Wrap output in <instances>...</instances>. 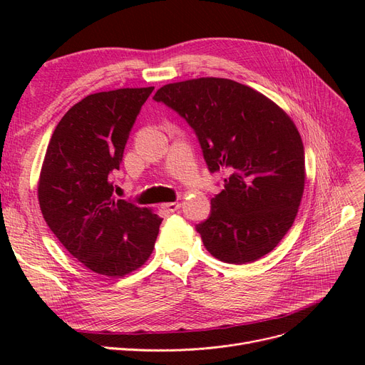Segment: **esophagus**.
<instances>
[{"instance_id":"1","label":"esophagus","mask_w":365,"mask_h":365,"mask_svg":"<svg viewBox=\"0 0 365 365\" xmlns=\"http://www.w3.org/2000/svg\"><path fill=\"white\" fill-rule=\"evenodd\" d=\"M181 207V204L180 202H169V204H163V208L165 210V212H169V213H173V212H176V210H178Z\"/></svg>"}]
</instances>
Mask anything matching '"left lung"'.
Instances as JSON below:
<instances>
[{"label": "left lung", "mask_w": 365, "mask_h": 365, "mask_svg": "<svg viewBox=\"0 0 365 365\" xmlns=\"http://www.w3.org/2000/svg\"><path fill=\"white\" fill-rule=\"evenodd\" d=\"M181 115L224 190L195 228L213 257L251 263L277 247L304 190V148L283 109L252 88L219 77L164 85L153 96Z\"/></svg>", "instance_id": "8db88e82"}]
</instances>
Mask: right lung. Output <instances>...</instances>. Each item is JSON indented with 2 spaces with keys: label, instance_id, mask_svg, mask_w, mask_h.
<instances>
[{
  "label": "right lung",
  "instance_id": "right-lung-1",
  "mask_svg": "<svg viewBox=\"0 0 365 365\" xmlns=\"http://www.w3.org/2000/svg\"><path fill=\"white\" fill-rule=\"evenodd\" d=\"M152 91L86 96L61 118L42 164L38 197L47 225L74 259L108 277L126 275L149 259L163 220L117 200L111 181Z\"/></svg>",
  "mask_w": 365,
  "mask_h": 365
}]
</instances>
